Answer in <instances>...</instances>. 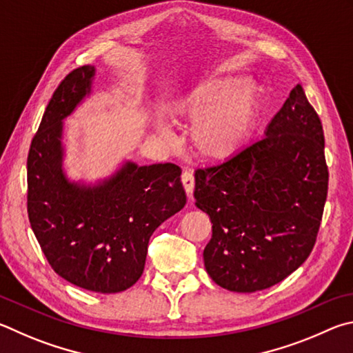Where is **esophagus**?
Listing matches in <instances>:
<instances>
[{
  "label": "esophagus",
  "instance_id": "1",
  "mask_svg": "<svg viewBox=\"0 0 353 353\" xmlns=\"http://www.w3.org/2000/svg\"><path fill=\"white\" fill-rule=\"evenodd\" d=\"M181 181H183V186L184 190H186V194L190 196L194 192V186H195V178H194V173L190 170L183 172L181 175Z\"/></svg>",
  "mask_w": 353,
  "mask_h": 353
}]
</instances>
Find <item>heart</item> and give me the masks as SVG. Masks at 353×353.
Masks as SVG:
<instances>
[{
    "instance_id": "b5f03b06",
    "label": "heart",
    "mask_w": 353,
    "mask_h": 353,
    "mask_svg": "<svg viewBox=\"0 0 353 353\" xmlns=\"http://www.w3.org/2000/svg\"><path fill=\"white\" fill-rule=\"evenodd\" d=\"M259 86L251 79L212 77L194 86L172 103V113L192 121L190 139L203 157L226 159L236 154L248 139L256 119ZM157 130L170 136L163 116L154 117Z\"/></svg>"
}]
</instances>
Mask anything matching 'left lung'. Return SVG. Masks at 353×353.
I'll return each instance as SVG.
<instances>
[{"label": "left lung", "instance_id": "obj_1", "mask_svg": "<svg viewBox=\"0 0 353 353\" xmlns=\"http://www.w3.org/2000/svg\"><path fill=\"white\" fill-rule=\"evenodd\" d=\"M327 184L323 125L296 85L262 139L195 172V206L212 223L203 251L211 279L254 293L298 270L316 242Z\"/></svg>", "mask_w": 353, "mask_h": 353}]
</instances>
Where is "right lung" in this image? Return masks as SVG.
I'll list each match as a JSON object with an SVG mask.
<instances>
[{
	"label": "right lung",
	"instance_id": "obj_1",
	"mask_svg": "<svg viewBox=\"0 0 353 353\" xmlns=\"http://www.w3.org/2000/svg\"><path fill=\"white\" fill-rule=\"evenodd\" d=\"M96 68L68 74L55 90L28 157V214L49 265L96 293H119L144 271L154 230L186 205L181 169L123 161L107 178L72 181L63 169V121L92 92Z\"/></svg>",
	"mask_w": 353,
	"mask_h": 353
}]
</instances>
